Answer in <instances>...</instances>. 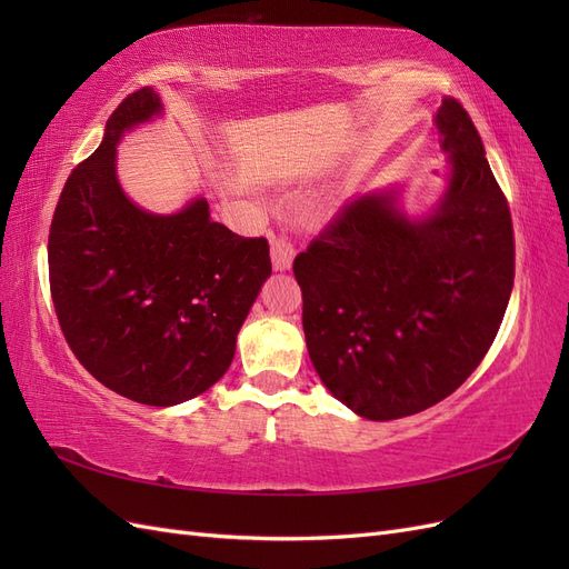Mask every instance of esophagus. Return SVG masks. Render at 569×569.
Wrapping results in <instances>:
<instances>
[{"mask_svg": "<svg viewBox=\"0 0 569 569\" xmlns=\"http://www.w3.org/2000/svg\"><path fill=\"white\" fill-rule=\"evenodd\" d=\"M295 244H291V239L284 234L272 237L270 242V258H272V268L274 270H289L291 261H295Z\"/></svg>", "mask_w": 569, "mask_h": 569, "instance_id": "esophagus-1", "label": "esophagus"}]
</instances>
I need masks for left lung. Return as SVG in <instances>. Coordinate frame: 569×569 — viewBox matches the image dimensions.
<instances>
[{
	"mask_svg": "<svg viewBox=\"0 0 569 569\" xmlns=\"http://www.w3.org/2000/svg\"><path fill=\"white\" fill-rule=\"evenodd\" d=\"M451 182L435 216L360 197L295 258L313 368L368 420L443 401L487 356L515 280L512 218L470 113H437Z\"/></svg>",
	"mask_w": 569,
	"mask_h": 569,
	"instance_id": "obj_1",
	"label": "left lung"
}]
</instances>
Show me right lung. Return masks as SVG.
Segmentation results:
<instances>
[{
	"label": "right lung",
	"mask_w": 569,
	"mask_h": 569,
	"mask_svg": "<svg viewBox=\"0 0 569 569\" xmlns=\"http://www.w3.org/2000/svg\"><path fill=\"white\" fill-rule=\"evenodd\" d=\"M161 111L142 88L120 101L99 149L68 176L49 228L61 332L94 380L130 401L176 406L213 387L268 274L266 237H239L197 199L147 213L116 180L123 130Z\"/></svg>",
	"instance_id": "1"
}]
</instances>
